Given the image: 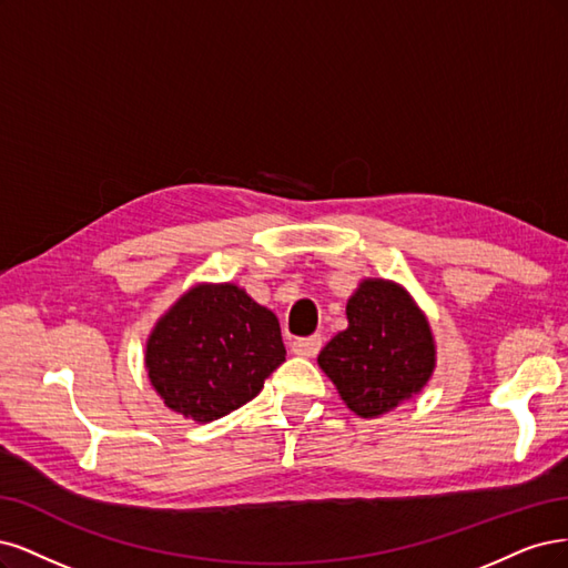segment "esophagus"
<instances>
[{"mask_svg": "<svg viewBox=\"0 0 568 568\" xmlns=\"http://www.w3.org/2000/svg\"><path fill=\"white\" fill-rule=\"evenodd\" d=\"M321 337L311 335V337H302L292 342V354L295 356H304V358H314L321 352Z\"/></svg>", "mask_w": 568, "mask_h": 568, "instance_id": "esophagus-1", "label": "esophagus"}]
</instances>
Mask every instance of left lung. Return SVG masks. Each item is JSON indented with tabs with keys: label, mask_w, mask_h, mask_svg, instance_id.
Instances as JSON below:
<instances>
[{
	"label": "left lung",
	"mask_w": 568,
	"mask_h": 568,
	"mask_svg": "<svg viewBox=\"0 0 568 568\" xmlns=\"http://www.w3.org/2000/svg\"><path fill=\"white\" fill-rule=\"evenodd\" d=\"M346 331L318 354L346 408L379 417L427 387L436 342L425 311L394 281L363 278L346 302Z\"/></svg>",
	"instance_id": "left-lung-1"
}]
</instances>
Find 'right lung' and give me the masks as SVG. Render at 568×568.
Listing matches in <instances>:
<instances>
[{
  "mask_svg": "<svg viewBox=\"0 0 568 568\" xmlns=\"http://www.w3.org/2000/svg\"><path fill=\"white\" fill-rule=\"evenodd\" d=\"M145 371L164 406L212 423L245 406L285 361L271 308L235 283H197L153 325Z\"/></svg>",
  "mask_w": 568,
  "mask_h": 568,
  "instance_id": "obj_1",
  "label": "right lung"
}]
</instances>
